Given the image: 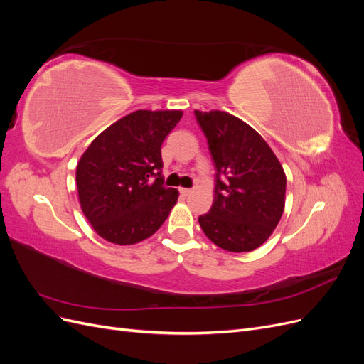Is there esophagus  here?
<instances>
[{
    "label": "esophagus",
    "mask_w": 364,
    "mask_h": 364,
    "mask_svg": "<svg viewBox=\"0 0 364 364\" xmlns=\"http://www.w3.org/2000/svg\"><path fill=\"white\" fill-rule=\"evenodd\" d=\"M179 191H181V194H182V196H190V194L193 193V190H191V188H181Z\"/></svg>",
    "instance_id": "esophagus-1"
}]
</instances>
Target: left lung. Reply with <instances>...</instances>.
I'll use <instances>...</instances> for the list:
<instances>
[{
  "label": "left lung",
  "instance_id": "obj_1",
  "mask_svg": "<svg viewBox=\"0 0 364 364\" xmlns=\"http://www.w3.org/2000/svg\"><path fill=\"white\" fill-rule=\"evenodd\" d=\"M215 165L214 202L199 217L214 245L229 252L259 247L279 223L285 173L266 141L245 121L223 111H194Z\"/></svg>",
  "mask_w": 364,
  "mask_h": 364
}]
</instances>
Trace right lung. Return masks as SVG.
<instances>
[{
    "label": "right lung",
    "mask_w": 364,
    "mask_h": 364,
    "mask_svg": "<svg viewBox=\"0 0 364 364\" xmlns=\"http://www.w3.org/2000/svg\"><path fill=\"white\" fill-rule=\"evenodd\" d=\"M182 111H136L98 135L77 164L82 211L114 245H135L167 220L179 193L164 186L161 146Z\"/></svg>",
    "instance_id": "obj_1"
}]
</instances>
